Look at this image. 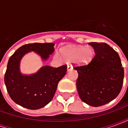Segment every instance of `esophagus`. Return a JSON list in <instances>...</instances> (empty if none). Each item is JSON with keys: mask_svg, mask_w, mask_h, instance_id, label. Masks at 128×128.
Returning <instances> with one entry per match:
<instances>
[{"mask_svg": "<svg viewBox=\"0 0 128 128\" xmlns=\"http://www.w3.org/2000/svg\"><path fill=\"white\" fill-rule=\"evenodd\" d=\"M71 69H72V66L71 64H68V66H67V70L68 71H69Z\"/></svg>", "mask_w": 128, "mask_h": 128, "instance_id": "34e87169", "label": "esophagus"}]
</instances>
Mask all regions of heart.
<instances>
[{
    "label": "heart",
    "mask_w": 128,
    "mask_h": 128,
    "mask_svg": "<svg viewBox=\"0 0 128 128\" xmlns=\"http://www.w3.org/2000/svg\"><path fill=\"white\" fill-rule=\"evenodd\" d=\"M62 55L64 58L69 61L77 60L80 63L86 64L94 56V50L90 46L84 47L83 46H73L64 48L61 50Z\"/></svg>",
    "instance_id": "obj_1"
}]
</instances>
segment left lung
<instances>
[{
	"instance_id": "8db88e82",
	"label": "left lung",
	"mask_w": 128,
	"mask_h": 128,
	"mask_svg": "<svg viewBox=\"0 0 128 128\" xmlns=\"http://www.w3.org/2000/svg\"><path fill=\"white\" fill-rule=\"evenodd\" d=\"M95 56L87 65L75 67L76 86L82 101L98 107L118 96L123 86L124 67L118 54L106 43L90 42Z\"/></svg>"
}]
</instances>
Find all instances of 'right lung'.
Listing matches in <instances>:
<instances>
[{"label":"right lung","mask_w":128,"mask_h":128,"mask_svg":"<svg viewBox=\"0 0 128 128\" xmlns=\"http://www.w3.org/2000/svg\"><path fill=\"white\" fill-rule=\"evenodd\" d=\"M53 43H34L22 46L10 57L4 75V84L11 99L16 104L30 110H37L52 100L59 82L66 72V66L58 68L41 67L36 72L25 75L20 71L22 58L35 52L42 62L46 61L54 52Z\"/></svg>","instance_id":"obj_1"}]
</instances>
